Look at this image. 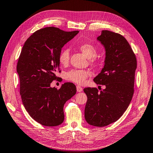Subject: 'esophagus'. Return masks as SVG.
<instances>
[{"instance_id": "34e87169", "label": "esophagus", "mask_w": 153, "mask_h": 153, "mask_svg": "<svg viewBox=\"0 0 153 153\" xmlns=\"http://www.w3.org/2000/svg\"><path fill=\"white\" fill-rule=\"evenodd\" d=\"M76 88H77V91L79 92V93H80V92H82V91H83V88L81 86H79V85H77V86L76 87Z\"/></svg>"}]
</instances>
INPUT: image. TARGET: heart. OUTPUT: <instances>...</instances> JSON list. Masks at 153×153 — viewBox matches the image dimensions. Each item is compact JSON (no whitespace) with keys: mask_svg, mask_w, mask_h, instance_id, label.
<instances>
[{"mask_svg":"<svg viewBox=\"0 0 153 153\" xmlns=\"http://www.w3.org/2000/svg\"><path fill=\"white\" fill-rule=\"evenodd\" d=\"M79 49L87 58L90 59L91 62H95L97 59L95 56L97 54V49L91 44L85 43L80 45ZM70 60V51L68 49H63L59 56V63L62 66L68 65ZM91 75V72L86 70H71L65 74V79L67 81L79 85L85 83L87 78Z\"/></svg>","mask_w":153,"mask_h":153,"instance_id":"1","label":"heart"}]
</instances>
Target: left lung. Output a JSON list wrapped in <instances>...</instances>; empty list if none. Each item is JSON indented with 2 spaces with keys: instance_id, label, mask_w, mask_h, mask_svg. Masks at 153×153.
<instances>
[{
  "instance_id": "1",
  "label": "left lung",
  "mask_w": 153,
  "mask_h": 153,
  "mask_svg": "<svg viewBox=\"0 0 153 153\" xmlns=\"http://www.w3.org/2000/svg\"><path fill=\"white\" fill-rule=\"evenodd\" d=\"M98 40L105 49V65L94 77L105 89L87 87L85 119L91 125L102 127L117 121L127 109L134 94L137 60L125 38L109 30H102Z\"/></svg>"
}]
</instances>
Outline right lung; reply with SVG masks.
Segmentation results:
<instances>
[{
  "instance_id": "right-lung-1",
  "label": "right lung",
  "mask_w": 153,
  "mask_h": 153,
  "mask_svg": "<svg viewBox=\"0 0 153 153\" xmlns=\"http://www.w3.org/2000/svg\"><path fill=\"white\" fill-rule=\"evenodd\" d=\"M78 33L53 27L41 28L27 39L21 50L17 65L21 100L28 114L42 125L62 124L64 105L76 93L72 83H65L59 89L50 85L59 78L56 73L62 48Z\"/></svg>"
}]
</instances>
